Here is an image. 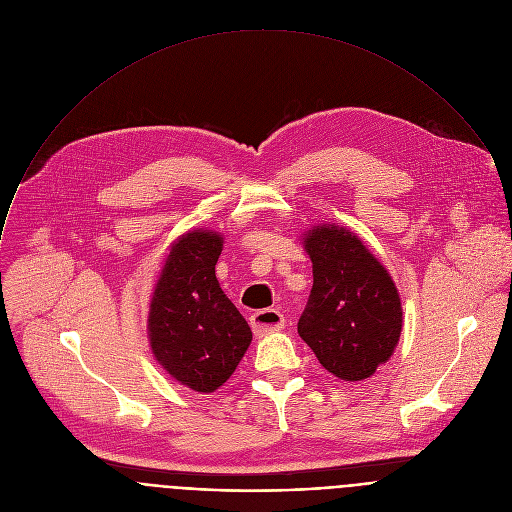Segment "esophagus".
Returning a JSON list of instances; mask_svg holds the SVG:
<instances>
[{"mask_svg":"<svg viewBox=\"0 0 512 512\" xmlns=\"http://www.w3.org/2000/svg\"><path fill=\"white\" fill-rule=\"evenodd\" d=\"M283 314L279 310H259L251 316V328L255 336L279 332L283 328Z\"/></svg>","mask_w":512,"mask_h":512,"instance_id":"34e87169","label":"esophagus"}]
</instances>
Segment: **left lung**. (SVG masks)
<instances>
[{
	"instance_id": "left-lung-1",
	"label": "left lung",
	"mask_w": 512,
	"mask_h": 512,
	"mask_svg": "<svg viewBox=\"0 0 512 512\" xmlns=\"http://www.w3.org/2000/svg\"><path fill=\"white\" fill-rule=\"evenodd\" d=\"M314 285L298 334L334 377L356 383L395 352L403 328L397 285L356 233L318 225L304 235Z\"/></svg>"
}]
</instances>
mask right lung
I'll return each mask as SVG.
<instances>
[{"mask_svg":"<svg viewBox=\"0 0 512 512\" xmlns=\"http://www.w3.org/2000/svg\"><path fill=\"white\" fill-rule=\"evenodd\" d=\"M223 235L194 229L172 245L156 281L148 338L160 367L196 393H214L235 373L253 334L225 296L214 265Z\"/></svg>","mask_w":512,"mask_h":512,"instance_id":"obj_1","label":"right lung"}]
</instances>
